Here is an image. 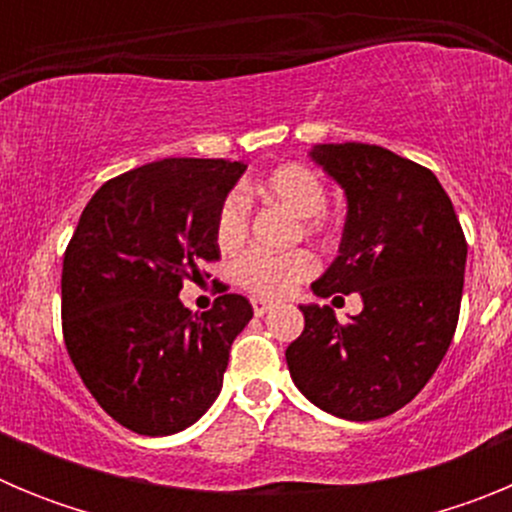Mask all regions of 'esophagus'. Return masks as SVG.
<instances>
[{
    "label": "esophagus",
    "instance_id": "obj_1",
    "mask_svg": "<svg viewBox=\"0 0 512 512\" xmlns=\"http://www.w3.org/2000/svg\"><path fill=\"white\" fill-rule=\"evenodd\" d=\"M251 307H253V315H256V318H261V315H266V312L271 310V302L261 300V297H253Z\"/></svg>",
    "mask_w": 512,
    "mask_h": 512
}]
</instances>
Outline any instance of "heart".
Instances as JSON below:
<instances>
[{
  "label": "heart",
  "instance_id": "1",
  "mask_svg": "<svg viewBox=\"0 0 512 512\" xmlns=\"http://www.w3.org/2000/svg\"><path fill=\"white\" fill-rule=\"evenodd\" d=\"M251 192L266 202H279L300 217V233L323 235L328 230V202L323 176L297 161L279 164L251 184ZM251 212L243 194L230 192L215 212V243L220 251L233 253L246 243ZM318 271V261L307 248L287 253L248 251L233 264V282L261 300H277L310 279Z\"/></svg>",
  "mask_w": 512,
  "mask_h": 512
}]
</instances>
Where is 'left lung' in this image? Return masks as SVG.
Here are the masks:
<instances>
[{"instance_id": "1", "label": "left lung", "mask_w": 512, "mask_h": 512, "mask_svg": "<svg viewBox=\"0 0 512 512\" xmlns=\"http://www.w3.org/2000/svg\"><path fill=\"white\" fill-rule=\"evenodd\" d=\"M312 158L348 200L341 253L312 292L364 310L338 323L333 307H300L305 330L287 348L302 395L346 420L408 405L433 377L459 323L467 238L431 169L369 143H323Z\"/></svg>"}]
</instances>
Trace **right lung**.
<instances>
[{"label":"right lung","mask_w":512,"mask_h":512,"mask_svg":"<svg viewBox=\"0 0 512 512\" xmlns=\"http://www.w3.org/2000/svg\"><path fill=\"white\" fill-rule=\"evenodd\" d=\"M243 171L225 158L125 171L97 189L63 253L66 351L99 408L140 436L184 431L210 408L253 318L223 282L200 315L179 300L184 282L220 259L215 212Z\"/></svg>","instance_id":"1"}]
</instances>
